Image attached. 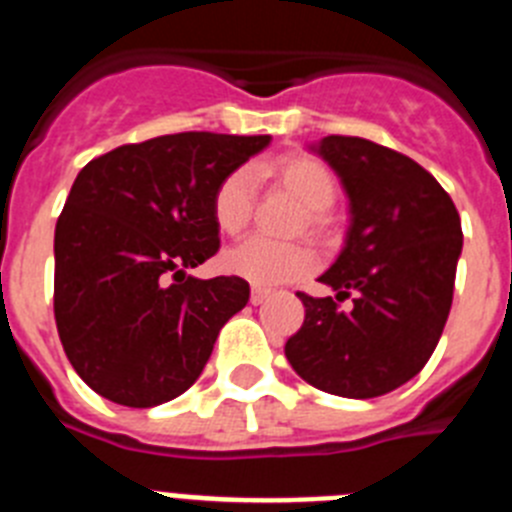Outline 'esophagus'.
<instances>
[{"label":"esophagus","mask_w":512,"mask_h":512,"mask_svg":"<svg viewBox=\"0 0 512 512\" xmlns=\"http://www.w3.org/2000/svg\"><path fill=\"white\" fill-rule=\"evenodd\" d=\"M269 289H261V287H253L251 289V305H261V302L269 300Z\"/></svg>","instance_id":"obj_1"}]
</instances>
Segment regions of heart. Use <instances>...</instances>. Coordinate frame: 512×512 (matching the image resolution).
I'll return each instance as SVG.
<instances>
[{
    "mask_svg": "<svg viewBox=\"0 0 512 512\" xmlns=\"http://www.w3.org/2000/svg\"><path fill=\"white\" fill-rule=\"evenodd\" d=\"M261 174L274 176L282 187L295 194L305 205L297 228H307L312 235L330 230V205L338 197V179L323 158L312 153H287L277 161L261 166ZM212 223L228 238L241 235L251 223L253 210V176L248 169H233L217 182L212 192ZM315 264V253L305 243H274L251 238L241 246L230 248L223 256V269L233 277L251 282L253 287H277L305 277Z\"/></svg>",
    "mask_w": 512,
    "mask_h": 512,
    "instance_id": "heart-1",
    "label": "heart"
}]
</instances>
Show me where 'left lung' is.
Instances as JSON below:
<instances>
[{
  "instance_id": "obj_1",
  "label": "left lung",
  "mask_w": 512,
  "mask_h": 512,
  "mask_svg": "<svg viewBox=\"0 0 512 512\" xmlns=\"http://www.w3.org/2000/svg\"><path fill=\"white\" fill-rule=\"evenodd\" d=\"M318 151L346 187L351 228L320 277L336 297L297 292L305 323L284 354L312 387L369 400L410 382L436 351L454 300L461 220L413 158L351 135H328ZM348 296L352 310L341 311Z\"/></svg>"
}]
</instances>
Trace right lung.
I'll list each match as a JSON object with an SVG mask.
<instances>
[{"mask_svg":"<svg viewBox=\"0 0 512 512\" xmlns=\"http://www.w3.org/2000/svg\"><path fill=\"white\" fill-rule=\"evenodd\" d=\"M269 135L174 133L89 161L56 223L53 312L97 395L153 408L187 392L248 302L241 277L194 279L220 248L212 192Z\"/></svg>","mask_w":512,"mask_h":512,"instance_id":"1","label":"right lung"}]
</instances>
